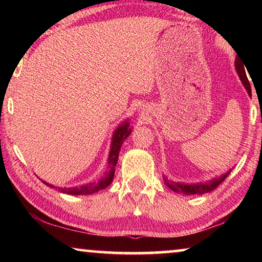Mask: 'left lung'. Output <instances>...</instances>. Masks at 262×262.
<instances>
[{
	"instance_id": "obj_1",
	"label": "left lung",
	"mask_w": 262,
	"mask_h": 262,
	"mask_svg": "<svg viewBox=\"0 0 262 262\" xmlns=\"http://www.w3.org/2000/svg\"><path fill=\"white\" fill-rule=\"evenodd\" d=\"M236 69H237V73L239 75V77H241L242 82L244 84V86L246 88V90L248 92V95H252L251 94V85H250V82H248L247 76H246V73H245V68H244L243 62L238 59H236ZM230 174V172L228 173H225L223 176H221L220 178H216V179H212L211 181H208L206 184H193V185H187V184H179V183H174V181H168V179L164 178L165 180L166 185L170 187L172 190H174V192H180V193H184V194H205V193H209L211 190H214L215 188H217V186H220L223 181L227 179V177Z\"/></svg>"
}]
</instances>
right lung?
I'll return each instance as SVG.
<instances>
[{"label": "right lung", "mask_w": 262, "mask_h": 262, "mask_svg": "<svg viewBox=\"0 0 262 262\" xmlns=\"http://www.w3.org/2000/svg\"><path fill=\"white\" fill-rule=\"evenodd\" d=\"M132 133V129L129 128V123L127 121L123 122L122 125L115 130L114 135H113V141H112V147H111V151H110V156H108V167L110 171L106 173L103 178L99 179L98 181H94V183H89L82 186H77V187H73V188H59L62 193H67V194H72V195H84V194H92L95 192H98V190H101L107 187V186L112 183L113 177H114V171H115V165L118 163V157H119V151H120L121 144L123 143L129 134ZM43 184H46L47 186H50L51 188H53V185H50L42 181Z\"/></svg>", "instance_id": "1"}]
</instances>
